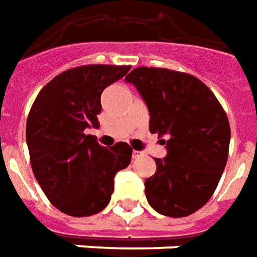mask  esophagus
<instances>
[{
	"instance_id": "obj_1",
	"label": "esophagus",
	"mask_w": 257,
	"mask_h": 257,
	"mask_svg": "<svg viewBox=\"0 0 257 257\" xmlns=\"http://www.w3.org/2000/svg\"><path fill=\"white\" fill-rule=\"evenodd\" d=\"M143 155V152L140 151H133V158H140Z\"/></svg>"
}]
</instances>
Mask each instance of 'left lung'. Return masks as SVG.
Masks as SVG:
<instances>
[{
    "label": "left lung",
    "instance_id": "1",
    "mask_svg": "<svg viewBox=\"0 0 257 257\" xmlns=\"http://www.w3.org/2000/svg\"><path fill=\"white\" fill-rule=\"evenodd\" d=\"M150 110V132L166 136V158L146 180L150 206L162 215L186 217L206 204L228 159L231 128L224 107L199 78L157 67L127 77Z\"/></svg>",
    "mask_w": 257,
    "mask_h": 257
}]
</instances>
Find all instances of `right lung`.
Here are the masks:
<instances>
[{"instance_id":"add662e5","label":"right lung","mask_w":257,"mask_h":257,"mask_svg":"<svg viewBox=\"0 0 257 257\" xmlns=\"http://www.w3.org/2000/svg\"><path fill=\"white\" fill-rule=\"evenodd\" d=\"M130 65L89 64L70 68L46 84L26 121L32 171L53 206L71 217H89L110 201L114 176L128 166L127 143L105 148L86 134L98 127L100 95Z\"/></svg>"}]
</instances>
